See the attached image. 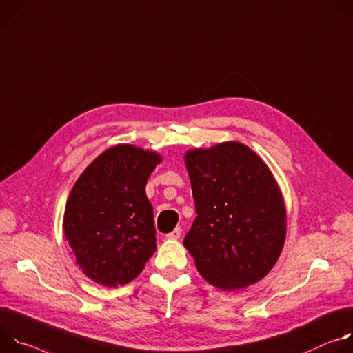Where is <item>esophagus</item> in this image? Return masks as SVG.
I'll use <instances>...</instances> for the list:
<instances>
[{"label":"esophagus","instance_id":"1","mask_svg":"<svg viewBox=\"0 0 353 353\" xmlns=\"http://www.w3.org/2000/svg\"><path fill=\"white\" fill-rule=\"evenodd\" d=\"M181 231H182V228L181 227H176V228H174L170 234H167V239H171V240H178L179 237H181Z\"/></svg>","mask_w":353,"mask_h":353}]
</instances>
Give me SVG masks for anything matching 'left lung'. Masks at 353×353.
Wrapping results in <instances>:
<instances>
[{"instance_id": "8db88e82", "label": "left lung", "mask_w": 353, "mask_h": 353, "mask_svg": "<svg viewBox=\"0 0 353 353\" xmlns=\"http://www.w3.org/2000/svg\"><path fill=\"white\" fill-rule=\"evenodd\" d=\"M198 217L183 245L201 275L223 290L265 278L286 239V208L275 176L239 141L185 155Z\"/></svg>"}]
</instances>
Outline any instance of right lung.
<instances>
[{
  "instance_id": "obj_1",
  "label": "right lung",
  "mask_w": 353,
  "mask_h": 353,
  "mask_svg": "<svg viewBox=\"0 0 353 353\" xmlns=\"http://www.w3.org/2000/svg\"><path fill=\"white\" fill-rule=\"evenodd\" d=\"M161 161L155 151L117 144L98 155L74 183L63 230L77 265L91 281L123 286L155 252L145 183Z\"/></svg>"
}]
</instances>
